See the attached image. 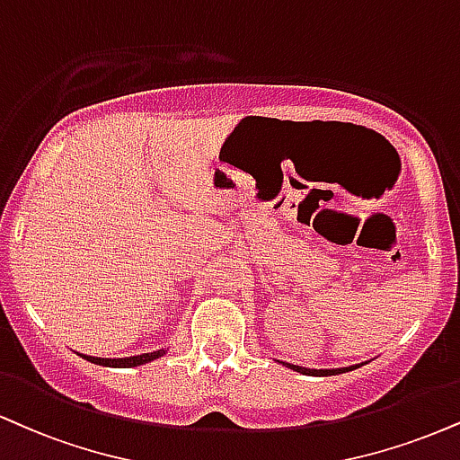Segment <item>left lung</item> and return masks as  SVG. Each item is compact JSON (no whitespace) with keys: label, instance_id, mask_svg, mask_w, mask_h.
<instances>
[{"label":"left lung","instance_id":"1","mask_svg":"<svg viewBox=\"0 0 460 460\" xmlns=\"http://www.w3.org/2000/svg\"><path fill=\"white\" fill-rule=\"evenodd\" d=\"M280 364H285V367H289L291 370H297V373H302V375H314V377H328V375H339V373H347V370H353V367H347V368H319L317 370V368L296 367V364H287V362H280Z\"/></svg>","mask_w":460,"mask_h":460}]
</instances>
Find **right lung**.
<instances>
[{
	"label": "right lung",
	"mask_w": 460,
	"mask_h": 460,
	"mask_svg": "<svg viewBox=\"0 0 460 460\" xmlns=\"http://www.w3.org/2000/svg\"><path fill=\"white\" fill-rule=\"evenodd\" d=\"M83 359L87 362L98 364V367H113V368H132V367H141V364L152 362L160 356H164V349L152 351V353H141V356H130V358H93V356H85V353H79Z\"/></svg>",
	"instance_id": "1"
}]
</instances>
